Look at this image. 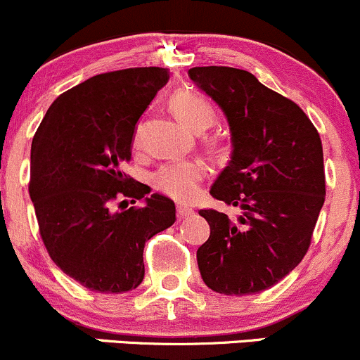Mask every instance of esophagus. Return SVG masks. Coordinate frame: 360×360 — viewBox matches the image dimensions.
<instances>
[{
	"mask_svg": "<svg viewBox=\"0 0 360 360\" xmlns=\"http://www.w3.org/2000/svg\"><path fill=\"white\" fill-rule=\"evenodd\" d=\"M176 214H179V218H187V216L194 214V210L188 206H184V204H180V206H176Z\"/></svg>",
	"mask_w": 360,
	"mask_h": 360,
	"instance_id": "esophagus-1",
	"label": "esophagus"
}]
</instances>
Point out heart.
<instances>
[{
	"label": "heart",
	"instance_id": "1",
	"mask_svg": "<svg viewBox=\"0 0 360 360\" xmlns=\"http://www.w3.org/2000/svg\"><path fill=\"white\" fill-rule=\"evenodd\" d=\"M169 108H172L173 115L194 132H204L206 129H210L216 118L214 106L202 94L188 91V89L175 92L169 99ZM139 134H141V127H137L134 132V148L139 146ZM210 142L214 144L216 139L211 137ZM204 176H206V168L200 161L180 160L161 166L154 173L153 184L165 195L180 200V202H191L199 195Z\"/></svg>",
	"mask_w": 360,
	"mask_h": 360
}]
</instances>
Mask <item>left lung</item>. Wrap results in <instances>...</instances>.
Wrapping results in <instances>:
<instances>
[{
	"instance_id": "1",
	"label": "left lung",
	"mask_w": 360,
	"mask_h": 360,
	"mask_svg": "<svg viewBox=\"0 0 360 360\" xmlns=\"http://www.w3.org/2000/svg\"><path fill=\"white\" fill-rule=\"evenodd\" d=\"M188 77L225 111L231 158L210 194L237 219L200 210L210 238L197 249L204 283L225 295L271 288L299 266L326 195L323 144L307 115L245 70L194 67Z\"/></svg>"
}]
</instances>
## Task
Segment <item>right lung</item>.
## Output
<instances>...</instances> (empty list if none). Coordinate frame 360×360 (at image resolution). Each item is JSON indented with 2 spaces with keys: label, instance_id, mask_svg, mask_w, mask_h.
<instances>
[{
  "label": "right lung",
  "instance_id": "obj_1",
  "mask_svg": "<svg viewBox=\"0 0 360 360\" xmlns=\"http://www.w3.org/2000/svg\"><path fill=\"white\" fill-rule=\"evenodd\" d=\"M168 68L94 75L58 96L30 149L29 194L53 262L92 292L123 293L144 280V245L175 223L168 197L130 179L139 118L168 82ZM127 198L144 207L115 212Z\"/></svg>",
  "mask_w": 360,
  "mask_h": 360
}]
</instances>
